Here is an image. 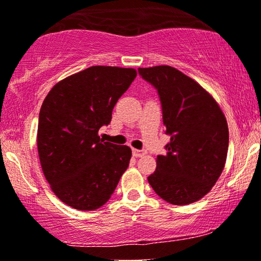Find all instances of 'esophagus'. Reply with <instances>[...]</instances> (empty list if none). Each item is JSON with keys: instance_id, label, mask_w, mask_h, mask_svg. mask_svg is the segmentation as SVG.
<instances>
[{"instance_id": "34e87169", "label": "esophagus", "mask_w": 261, "mask_h": 261, "mask_svg": "<svg viewBox=\"0 0 261 261\" xmlns=\"http://www.w3.org/2000/svg\"><path fill=\"white\" fill-rule=\"evenodd\" d=\"M145 150H140V149H133V155L134 156H136V158H141V156H143V155H145Z\"/></svg>"}]
</instances>
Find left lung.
<instances>
[{
	"mask_svg": "<svg viewBox=\"0 0 261 261\" xmlns=\"http://www.w3.org/2000/svg\"><path fill=\"white\" fill-rule=\"evenodd\" d=\"M138 74L158 90L165 133L171 142L158 155L148 176L163 200L186 205L213 189L227 160L229 131L220 106L203 87L168 65L140 68Z\"/></svg>",
	"mask_w": 261,
	"mask_h": 261,
	"instance_id": "left-lung-1",
	"label": "left lung"
}]
</instances>
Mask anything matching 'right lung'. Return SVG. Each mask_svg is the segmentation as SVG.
<instances>
[{
    "label": "right lung",
    "mask_w": 261,
    "mask_h": 261,
    "mask_svg": "<svg viewBox=\"0 0 261 261\" xmlns=\"http://www.w3.org/2000/svg\"><path fill=\"white\" fill-rule=\"evenodd\" d=\"M135 69L95 67L62 80L45 98L38 121V154L47 182L67 205L99 209L126 171L127 145L103 142L118 99L136 77Z\"/></svg>",
    "instance_id": "obj_1"
}]
</instances>
